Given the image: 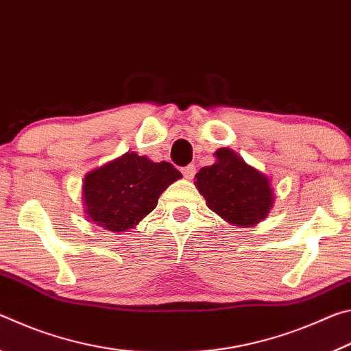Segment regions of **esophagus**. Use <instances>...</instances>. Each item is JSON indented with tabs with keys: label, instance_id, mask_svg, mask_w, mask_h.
I'll return each mask as SVG.
<instances>
[{
	"label": "esophagus",
	"instance_id": "esophagus-1",
	"mask_svg": "<svg viewBox=\"0 0 351 351\" xmlns=\"http://www.w3.org/2000/svg\"><path fill=\"white\" fill-rule=\"evenodd\" d=\"M181 171H182V175H184V178H186V180H192L195 173H197V169H195L193 164H189V165H186V167H182Z\"/></svg>",
	"mask_w": 351,
	"mask_h": 351
}]
</instances>
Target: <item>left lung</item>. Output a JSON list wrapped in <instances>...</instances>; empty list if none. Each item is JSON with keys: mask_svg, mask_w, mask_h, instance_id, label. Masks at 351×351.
Instances as JSON below:
<instances>
[{"mask_svg": "<svg viewBox=\"0 0 351 351\" xmlns=\"http://www.w3.org/2000/svg\"><path fill=\"white\" fill-rule=\"evenodd\" d=\"M217 161L201 169L195 186L210 210L230 224L249 228L268 217L274 203L269 178L230 148H218Z\"/></svg>", "mask_w": 351, "mask_h": 351, "instance_id": "left-lung-1", "label": "left lung"}]
</instances>
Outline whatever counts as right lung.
Here are the masks:
<instances>
[{
	"instance_id": "1",
	"label": "right lung",
	"mask_w": 351,
	"mask_h": 351,
	"mask_svg": "<svg viewBox=\"0 0 351 351\" xmlns=\"http://www.w3.org/2000/svg\"><path fill=\"white\" fill-rule=\"evenodd\" d=\"M181 176L170 162H153L128 152L85 176V213L105 230L127 232L156 207L161 193Z\"/></svg>"
}]
</instances>
